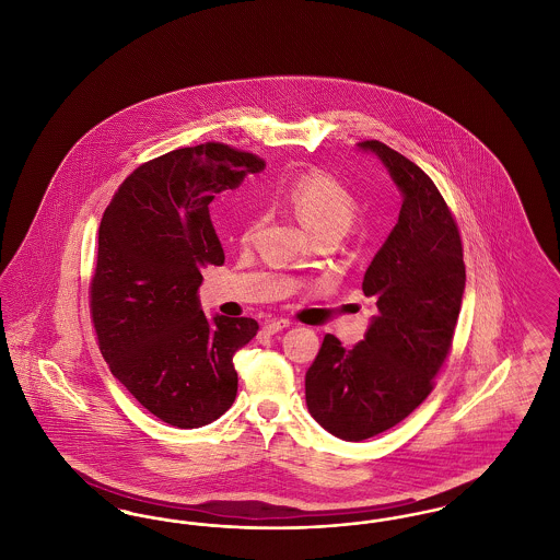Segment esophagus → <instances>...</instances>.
Listing matches in <instances>:
<instances>
[{
    "label": "esophagus",
    "instance_id": "obj_1",
    "mask_svg": "<svg viewBox=\"0 0 560 560\" xmlns=\"http://www.w3.org/2000/svg\"><path fill=\"white\" fill-rule=\"evenodd\" d=\"M285 327H290V320L272 319L267 320V323H265L262 331H265V334H268V336H272V334H277V331H281V329H285Z\"/></svg>",
    "mask_w": 560,
    "mask_h": 560
}]
</instances>
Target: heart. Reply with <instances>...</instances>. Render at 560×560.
<instances>
[{
	"label": "heart",
	"mask_w": 560,
	"mask_h": 560,
	"mask_svg": "<svg viewBox=\"0 0 560 560\" xmlns=\"http://www.w3.org/2000/svg\"><path fill=\"white\" fill-rule=\"evenodd\" d=\"M285 199L311 235L327 229L347 233L357 215L354 197L336 178L319 170L298 174L285 188ZM258 226L260 220L252 218L245 224L241 240H252Z\"/></svg>",
	"instance_id": "heart-1"
}]
</instances>
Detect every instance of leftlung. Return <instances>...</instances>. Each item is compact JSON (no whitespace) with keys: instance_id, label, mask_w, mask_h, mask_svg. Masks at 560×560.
<instances>
[{"instance_id":"left-lung-1","label":"left lung","mask_w":560,"mask_h":560,"mask_svg":"<svg viewBox=\"0 0 560 560\" xmlns=\"http://www.w3.org/2000/svg\"><path fill=\"white\" fill-rule=\"evenodd\" d=\"M386 167L400 192L399 222L363 277L375 315L354 347L327 334L306 372V405L327 432L363 441L405 420L432 390L466 288L452 212L427 174L395 149L357 144Z\"/></svg>"}]
</instances>
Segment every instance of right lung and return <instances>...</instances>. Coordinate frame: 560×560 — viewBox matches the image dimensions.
I'll list each match as a JSON object with an SVG mask.
<instances>
[{
    "mask_svg": "<svg viewBox=\"0 0 560 560\" xmlns=\"http://www.w3.org/2000/svg\"><path fill=\"white\" fill-rule=\"evenodd\" d=\"M265 161L226 144L176 149L140 165L98 229L92 319L110 373L165 424L199 428L237 397L233 354L258 331L247 317H206L201 268L220 267L213 195Z\"/></svg>",
    "mask_w": 560,
    "mask_h": 560,
    "instance_id": "obj_1",
    "label": "right lung"
}]
</instances>
